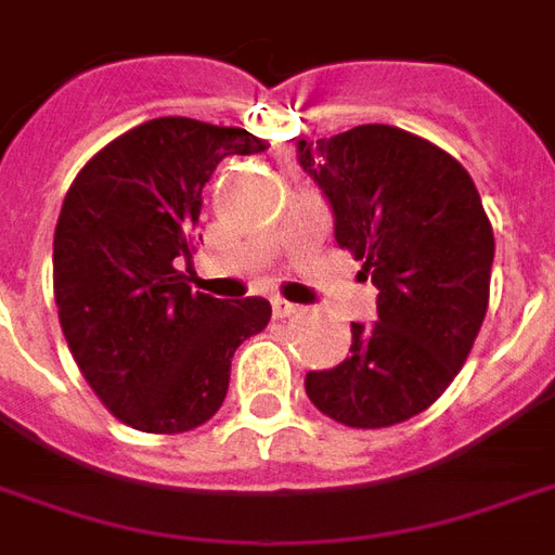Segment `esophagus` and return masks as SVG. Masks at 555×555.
Instances as JSON below:
<instances>
[{"instance_id":"obj_1","label":"esophagus","mask_w":555,"mask_h":555,"mask_svg":"<svg viewBox=\"0 0 555 555\" xmlns=\"http://www.w3.org/2000/svg\"><path fill=\"white\" fill-rule=\"evenodd\" d=\"M294 314H299V306L288 299H273V318H294Z\"/></svg>"}]
</instances>
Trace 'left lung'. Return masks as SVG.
Wrapping results in <instances>:
<instances>
[{
	"label": "left lung",
	"instance_id": "left-lung-1",
	"mask_svg": "<svg viewBox=\"0 0 555 555\" xmlns=\"http://www.w3.org/2000/svg\"><path fill=\"white\" fill-rule=\"evenodd\" d=\"M302 170L335 211V241L379 288L350 356L306 373L320 412L352 429L403 424L447 391L488 311L494 232L450 152L397 126L299 141Z\"/></svg>",
	"mask_w": 555,
	"mask_h": 555
}]
</instances>
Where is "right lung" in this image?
<instances>
[{
  "label": "right lung",
  "instance_id": "obj_1",
  "mask_svg": "<svg viewBox=\"0 0 555 555\" xmlns=\"http://www.w3.org/2000/svg\"><path fill=\"white\" fill-rule=\"evenodd\" d=\"M267 146L246 129L158 117L102 146L69 184L52 244L61 330L93 393L131 429L179 435L211 421L232 356L270 323L267 299H215L179 270L203 241L217 164Z\"/></svg>",
  "mask_w": 555,
  "mask_h": 555
}]
</instances>
